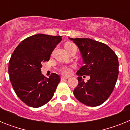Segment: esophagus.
Here are the masks:
<instances>
[{
	"mask_svg": "<svg viewBox=\"0 0 130 130\" xmlns=\"http://www.w3.org/2000/svg\"><path fill=\"white\" fill-rule=\"evenodd\" d=\"M68 79V77H64V76H62L60 77V79H61V81H63V80H65V79Z\"/></svg>",
	"mask_w": 130,
	"mask_h": 130,
	"instance_id": "1",
	"label": "esophagus"
}]
</instances>
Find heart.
<instances>
[{"label":"heart","instance_id":"obj_1","mask_svg":"<svg viewBox=\"0 0 130 130\" xmlns=\"http://www.w3.org/2000/svg\"><path fill=\"white\" fill-rule=\"evenodd\" d=\"M72 45H73V43H66V45H65V48L68 47H70V46H72ZM60 73L64 74V75H70L71 73V70L68 67H62L60 69Z\"/></svg>","mask_w":130,"mask_h":130}]
</instances>
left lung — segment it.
Segmentation results:
<instances>
[{
  "mask_svg": "<svg viewBox=\"0 0 130 130\" xmlns=\"http://www.w3.org/2000/svg\"><path fill=\"white\" fill-rule=\"evenodd\" d=\"M69 39L78 47L85 64L76 73L79 83L73 94L87 106H98L107 100L115 88L119 75L118 57L105 43L90 38ZM83 75H90L87 82L81 77Z\"/></svg>",
  "mask_w": 130,
  "mask_h": 130,
  "instance_id": "left-lung-1",
  "label": "left lung"
}]
</instances>
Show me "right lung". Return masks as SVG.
<instances>
[{"label": "right lung", "mask_w": 130, "mask_h": 130, "mask_svg": "<svg viewBox=\"0 0 130 130\" xmlns=\"http://www.w3.org/2000/svg\"><path fill=\"white\" fill-rule=\"evenodd\" d=\"M62 40L60 36H31L23 40L11 55L8 65L11 85L19 99L28 106L40 107L53 96L60 78L57 73L45 77L41 72L42 63L49 60Z\"/></svg>", "instance_id": "add662e5"}]
</instances>
